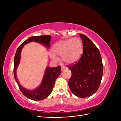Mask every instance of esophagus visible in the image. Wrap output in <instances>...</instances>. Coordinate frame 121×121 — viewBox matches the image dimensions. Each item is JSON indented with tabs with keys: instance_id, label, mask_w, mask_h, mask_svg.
Listing matches in <instances>:
<instances>
[{
	"instance_id": "obj_1",
	"label": "esophagus",
	"mask_w": 121,
	"mask_h": 121,
	"mask_svg": "<svg viewBox=\"0 0 121 121\" xmlns=\"http://www.w3.org/2000/svg\"><path fill=\"white\" fill-rule=\"evenodd\" d=\"M67 69V68L65 67V66H63V67H61V70H63V69Z\"/></svg>"
}]
</instances>
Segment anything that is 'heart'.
Segmentation results:
<instances>
[{"instance_id":"obj_1","label":"heart","mask_w":121,"mask_h":121,"mask_svg":"<svg viewBox=\"0 0 121 121\" xmlns=\"http://www.w3.org/2000/svg\"><path fill=\"white\" fill-rule=\"evenodd\" d=\"M52 52L50 57L53 60L57 61V56H60L65 63L72 64L81 57L83 52V44L81 40L78 38L61 40L53 46Z\"/></svg>"}]
</instances>
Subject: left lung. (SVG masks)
Segmentation results:
<instances>
[{"instance_id":"left-lung-1","label":"left lung","mask_w":121,"mask_h":121,"mask_svg":"<svg viewBox=\"0 0 121 121\" xmlns=\"http://www.w3.org/2000/svg\"><path fill=\"white\" fill-rule=\"evenodd\" d=\"M83 46L79 60L69 69L72 76L68 82L72 93L78 97L92 95L98 90L103 75V64L97 47L86 36L79 34Z\"/></svg>"}]
</instances>
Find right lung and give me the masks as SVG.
<instances>
[{"label": "right lung", "instance_id": "right-lung-1", "mask_svg": "<svg viewBox=\"0 0 121 121\" xmlns=\"http://www.w3.org/2000/svg\"><path fill=\"white\" fill-rule=\"evenodd\" d=\"M52 36L50 35H43L40 36H32L29 38L18 47L14 56L13 74L16 81L21 91L24 95L30 99L33 100H42L48 97L52 93L55 82L60 74L61 68L60 65L56 68L47 67L45 69L42 81L40 86L37 88L30 90L25 88L20 85L17 77L16 71L19 65L21 59V53L24 45L31 42H36L41 43L45 46L49 48Z\"/></svg>", "mask_w": 121, "mask_h": 121}]
</instances>
